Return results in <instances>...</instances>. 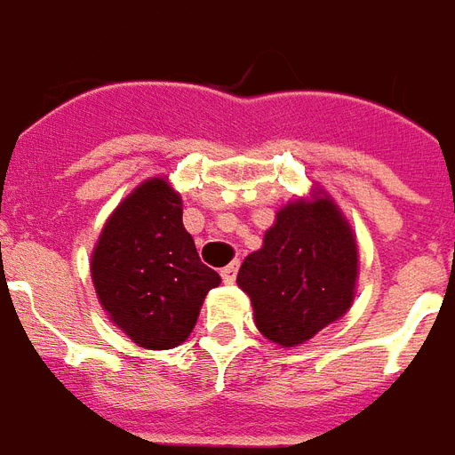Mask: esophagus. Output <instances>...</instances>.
<instances>
[{
  "label": "esophagus",
  "instance_id": "obj_1",
  "mask_svg": "<svg viewBox=\"0 0 455 455\" xmlns=\"http://www.w3.org/2000/svg\"><path fill=\"white\" fill-rule=\"evenodd\" d=\"M235 275H238V264H228L221 268V280L224 283H234Z\"/></svg>",
  "mask_w": 455,
  "mask_h": 455
}]
</instances>
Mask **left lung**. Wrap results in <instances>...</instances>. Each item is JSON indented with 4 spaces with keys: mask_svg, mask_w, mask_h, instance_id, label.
Wrapping results in <instances>:
<instances>
[{
    "mask_svg": "<svg viewBox=\"0 0 455 455\" xmlns=\"http://www.w3.org/2000/svg\"><path fill=\"white\" fill-rule=\"evenodd\" d=\"M355 278V238L330 196L285 205L238 271L254 323L280 346L308 341L348 311Z\"/></svg>",
    "mask_w": 455,
    "mask_h": 455,
    "instance_id": "8db88e82",
    "label": "left lung"
}]
</instances>
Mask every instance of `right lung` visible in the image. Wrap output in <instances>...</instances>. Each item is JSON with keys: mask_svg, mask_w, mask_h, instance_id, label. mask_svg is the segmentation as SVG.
Masks as SVG:
<instances>
[{"mask_svg": "<svg viewBox=\"0 0 455 455\" xmlns=\"http://www.w3.org/2000/svg\"><path fill=\"white\" fill-rule=\"evenodd\" d=\"M91 273L114 324L151 350L187 341L203 299L221 283L196 252L180 194L165 180L144 182L109 217Z\"/></svg>", "mask_w": 455, "mask_h": 455, "instance_id": "right-lung-1", "label": "right lung"}]
</instances>
